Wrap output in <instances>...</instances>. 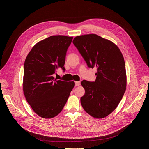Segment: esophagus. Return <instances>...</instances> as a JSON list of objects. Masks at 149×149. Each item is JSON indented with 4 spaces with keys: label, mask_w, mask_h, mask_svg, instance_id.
I'll list each match as a JSON object with an SVG mask.
<instances>
[{
    "label": "esophagus",
    "mask_w": 149,
    "mask_h": 149,
    "mask_svg": "<svg viewBox=\"0 0 149 149\" xmlns=\"http://www.w3.org/2000/svg\"><path fill=\"white\" fill-rule=\"evenodd\" d=\"M75 87H77V86H79L80 85V82L79 81H75Z\"/></svg>",
    "instance_id": "34e87169"
}]
</instances>
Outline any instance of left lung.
Segmentation results:
<instances>
[{
  "label": "left lung",
  "mask_w": 149,
  "mask_h": 149,
  "mask_svg": "<svg viewBox=\"0 0 149 149\" xmlns=\"http://www.w3.org/2000/svg\"><path fill=\"white\" fill-rule=\"evenodd\" d=\"M72 42L88 67L97 69L94 82H81L86 92L81 98V104L92 117L104 118L117 108L125 91L123 56L113 42L96 34L77 36Z\"/></svg>",
  "instance_id": "1"
}]
</instances>
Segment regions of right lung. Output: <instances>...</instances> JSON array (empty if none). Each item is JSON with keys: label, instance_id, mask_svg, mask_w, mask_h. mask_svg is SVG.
<instances>
[{"label": "right lung", "instance_id": "right-lung-1", "mask_svg": "<svg viewBox=\"0 0 149 149\" xmlns=\"http://www.w3.org/2000/svg\"><path fill=\"white\" fill-rule=\"evenodd\" d=\"M73 37L54 35L40 40L28 54L24 63L23 90L28 104L40 117L51 118L62 111L75 86L74 81L56 80L63 71L66 52Z\"/></svg>", "mask_w": 149, "mask_h": 149}]
</instances>
